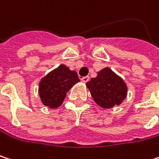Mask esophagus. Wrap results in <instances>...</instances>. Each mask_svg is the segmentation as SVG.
Wrapping results in <instances>:
<instances>
[{
  "label": "esophagus",
  "instance_id": "1",
  "mask_svg": "<svg viewBox=\"0 0 159 159\" xmlns=\"http://www.w3.org/2000/svg\"><path fill=\"white\" fill-rule=\"evenodd\" d=\"M83 82H88L89 80V76H86V77H82L81 79H80Z\"/></svg>",
  "mask_w": 159,
  "mask_h": 159
}]
</instances>
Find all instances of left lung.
I'll return each instance as SVG.
<instances>
[{
    "label": "left lung",
    "instance_id": "1",
    "mask_svg": "<svg viewBox=\"0 0 159 159\" xmlns=\"http://www.w3.org/2000/svg\"><path fill=\"white\" fill-rule=\"evenodd\" d=\"M86 85L90 90L93 99L103 108L118 106L126 98V84L109 68L98 71V76Z\"/></svg>",
    "mask_w": 159,
    "mask_h": 159
}]
</instances>
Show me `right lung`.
Masks as SVG:
<instances>
[{"label": "right lung", "instance_id": "obj_1", "mask_svg": "<svg viewBox=\"0 0 159 159\" xmlns=\"http://www.w3.org/2000/svg\"><path fill=\"white\" fill-rule=\"evenodd\" d=\"M80 81L75 70H70L61 64L43 78L39 84V95L44 106L50 108L60 107L70 89Z\"/></svg>", "mask_w": 159, "mask_h": 159}]
</instances>
